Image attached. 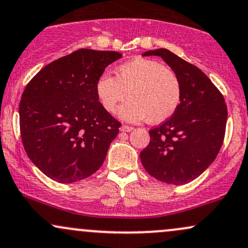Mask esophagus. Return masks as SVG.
Here are the masks:
<instances>
[{
	"instance_id": "esophagus-1",
	"label": "esophagus",
	"mask_w": 248,
	"mask_h": 248,
	"mask_svg": "<svg viewBox=\"0 0 248 248\" xmlns=\"http://www.w3.org/2000/svg\"><path fill=\"white\" fill-rule=\"evenodd\" d=\"M133 130L132 126H127V125H122L121 131L122 132H131Z\"/></svg>"
}]
</instances>
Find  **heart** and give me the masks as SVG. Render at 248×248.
Wrapping results in <instances>:
<instances>
[{
  "mask_svg": "<svg viewBox=\"0 0 248 248\" xmlns=\"http://www.w3.org/2000/svg\"><path fill=\"white\" fill-rule=\"evenodd\" d=\"M98 102L108 112L129 95L118 109V116L126 122L161 123L170 118L181 100L180 81L171 69L159 61L135 58L116 69V77L102 74L95 83Z\"/></svg>",
  "mask_w": 248,
  "mask_h": 248,
  "instance_id": "b5f03b06",
  "label": "heart"
}]
</instances>
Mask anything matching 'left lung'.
<instances>
[{"label":"left lung","mask_w":248,"mask_h":248,"mask_svg":"<svg viewBox=\"0 0 248 248\" xmlns=\"http://www.w3.org/2000/svg\"><path fill=\"white\" fill-rule=\"evenodd\" d=\"M141 55L161 58L175 73L181 87L175 112L150 131V144L140 152L141 164L159 181L186 185L216 159L225 135L228 108L210 78L170 49H151Z\"/></svg>","instance_id":"left-lung-1"}]
</instances>
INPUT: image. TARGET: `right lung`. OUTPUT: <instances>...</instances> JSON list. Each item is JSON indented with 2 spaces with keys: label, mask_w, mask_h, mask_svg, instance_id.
<instances>
[{
  "label": "right lung",
  "mask_w": 248,
  "mask_h": 248,
  "mask_svg": "<svg viewBox=\"0 0 248 248\" xmlns=\"http://www.w3.org/2000/svg\"><path fill=\"white\" fill-rule=\"evenodd\" d=\"M115 51L81 48L52 61L23 92L19 126L28 156L49 179L73 183L94 174L121 123L102 108L95 83Z\"/></svg>",
  "instance_id": "1"
}]
</instances>
